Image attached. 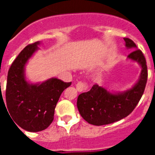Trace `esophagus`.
<instances>
[{
  "label": "esophagus",
  "mask_w": 155,
  "mask_h": 155,
  "mask_svg": "<svg viewBox=\"0 0 155 155\" xmlns=\"http://www.w3.org/2000/svg\"><path fill=\"white\" fill-rule=\"evenodd\" d=\"M76 88L77 90H78V91H79V92H82V91H84V90H87V87L85 84H84V83H82V82H78V83L76 84Z\"/></svg>",
  "instance_id": "esophagus-1"
}]
</instances>
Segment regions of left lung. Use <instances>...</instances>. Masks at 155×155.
<instances>
[{
	"label": "left lung",
	"instance_id": "1",
	"mask_svg": "<svg viewBox=\"0 0 155 155\" xmlns=\"http://www.w3.org/2000/svg\"><path fill=\"white\" fill-rule=\"evenodd\" d=\"M127 49L134 51L127 60L137 62L141 68L139 78L131 87L124 91H112L94 84L91 90L78 95L77 106L82 118L94 126L107 125L127 117L133 112L141 98L147 80L146 60L136 44L124 38Z\"/></svg>",
	"mask_w": 155,
	"mask_h": 155
}]
</instances>
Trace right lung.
Here are the masks:
<instances>
[{"mask_svg": "<svg viewBox=\"0 0 155 155\" xmlns=\"http://www.w3.org/2000/svg\"><path fill=\"white\" fill-rule=\"evenodd\" d=\"M40 44L38 41L21 50L12 63L7 80V111L16 126L29 132L42 131L51 124L61 94L71 85V82L57 78L36 83L27 80L25 68Z\"/></svg>", "mask_w": 155, "mask_h": 155, "instance_id": "1", "label": "right lung"}]
</instances>
